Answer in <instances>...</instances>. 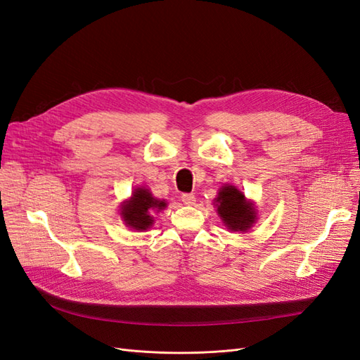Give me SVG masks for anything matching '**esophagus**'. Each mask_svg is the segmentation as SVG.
<instances>
[{
    "instance_id": "1",
    "label": "esophagus",
    "mask_w": 360,
    "mask_h": 360,
    "mask_svg": "<svg viewBox=\"0 0 360 360\" xmlns=\"http://www.w3.org/2000/svg\"><path fill=\"white\" fill-rule=\"evenodd\" d=\"M181 201H183V204H186V205H193L195 204V195L193 193H183L181 195Z\"/></svg>"
}]
</instances>
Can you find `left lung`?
Returning <instances> with one entry per match:
<instances>
[{
	"mask_svg": "<svg viewBox=\"0 0 360 360\" xmlns=\"http://www.w3.org/2000/svg\"><path fill=\"white\" fill-rule=\"evenodd\" d=\"M217 212H219L228 228L234 231H245L255 219V212L245 195L234 186H224L217 197Z\"/></svg>",
	"mask_w": 360,
	"mask_h": 360,
	"instance_id": "8db88e82",
	"label": "left lung"
}]
</instances>
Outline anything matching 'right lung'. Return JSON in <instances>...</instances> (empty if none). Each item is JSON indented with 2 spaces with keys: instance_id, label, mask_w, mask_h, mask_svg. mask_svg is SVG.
I'll return each instance as SVG.
<instances>
[{
  "instance_id": "right-lung-1",
  "label": "right lung",
  "mask_w": 360,
  "mask_h": 360,
  "mask_svg": "<svg viewBox=\"0 0 360 360\" xmlns=\"http://www.w3.org/2000/svg\"><path fill=\"white\" fill-rule=\"evenodd\" d=\"M167 204L163 201H158L147 189L138 188L134 192V197L130 198L123 205V217L129 226L135 228V230H147V228L153 224V217L150 213L155 209L162 210Z\"/></svg>"
}]
</instances>
